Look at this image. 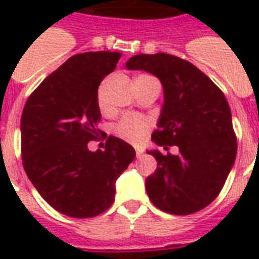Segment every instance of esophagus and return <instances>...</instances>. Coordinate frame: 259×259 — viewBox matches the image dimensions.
Segmentation results:
<instances>
[{
    "label": "esophagus",
    "mask_w": 259,
    "mask_h": 259,
    "mask_svg": "<svg viewBox=\"0 0 259 259\" xmlns=\"http://www.w3.org/2000/svg\"><path fill=\"white\" fill-rule=\"evenodd\" d=\"M142 153H144V150H142L141 148H136V156H137V157H141Z\"/></svg>",
    "instance_id": "obj_1"
}]
</instances>
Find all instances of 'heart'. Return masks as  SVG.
Masks as SVG:
<instances>
[{"mask_svg": "<svg viewBox=\"0 0 259 259\" xmlns=\"http://www.w3.org/2000/svg\"><path fill=\"white\" fill-rule=\"evenodd\" d=\"M148 82H157V79L150 76V75H137L133 78V84L134 86H138V84H144V83ZM97 105L98 109L102 114H107L110 111V106L106 101L105 97V86L102 84L99 87L97 93ZM150 125L149 122L144 119L141 117H137V115H132V114H127V115H123V117L119 119V121L114 125L113 132L117 137L122 138L123 141H127L130 144H138L140 141H142L144 138L146 137V134L149 132Z\"/></svg>", "mask_w": 259, "mask_h": 259, "instance_id": "1", "label": "heart"}]
</instances>
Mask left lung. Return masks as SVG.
<instances>
[{
    "label": "left lung",
    "instance_id": "obj_1",
    "mask_svg": "<svg viewBox=\"0 0 259 259\" xmlns=\"http://www.w3.org/2000/svg\"><path fill=\"white\" fill-rule=\"evenodd\" d=\"M126 68L160 79L164 106L152 140L165 150L179 148L176 156L148 152L157 160V169L145 181L150 201L173 215L205 208L221 193L237 156L225 94L192 63L173 55H136Z\"/></svg>",
    "mask_w": 259,
    "mask_h": 259
}]
</instances>
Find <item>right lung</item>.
<instances>
[{"mask_svg": "<svg viewBox=\"0 0 259 259\" xmlns=\"http://www.w3.org/2000/svg\"><path fill=\"white\" fill-rule=\"evenodd\" d=\"M122 54L71 56L30 94L21 115V156L26 176L42 199L71 218H93L114 203L115 180L136 157L133 146L109 136L106 149L91 152L99 83Z\"/></svg>", "mask_w": 259, "mask_h": 259, "instance_id": "1", "label": "right lung"}]
</instances>
